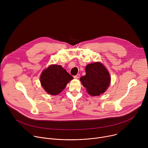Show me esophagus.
<instances>
[{"instance_id":"1","label":"esophagus","mask_w":148,"mask_h":148,"mask_svg":"<svg viewBox=\"0 0 148 148\" xmlns=\"http://www.w3.org/2000/svg\"><path fill=\"white\" fill-rule=\"evenodd\" d=\"M79 76H80V75H79V74H77L76 75L74 76V78H75V79H77V78H79Z\"/></svg>"}]
</instances>
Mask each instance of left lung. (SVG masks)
Here are the masks:
<instances>
[{"label": "left lung", "mask_w": 148, "mask_h": 148, "mask_svg": "<svg viewBox=\"0 0 148 148\" xmlns=\"http://www.w3.org/2000/svg\"><path fill=\"white\" fill-rule=\"evenodd\" d=\"M86 74L80 78L83 86L91 96L105 92L110 86L111 77L107 69L99 62L91 63L86 67Z\"/></svg>", "instance_id": "left-lung-1"}]
</instances>
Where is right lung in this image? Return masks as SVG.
Returning a JSON list of instances; mask_svg holds the SVG:
<instances>
[{
  "instance_id": "1",
  "label": "right lung",
  "mask_w": 148,
  "mask_h": 148,
  "mask_svg": "<svg viewBox=\"0 0 148 148\" xmlns=\"http://www.w3.org/2000/svg\"><path fill=\"white\" fill-rule=\"evenodd\" d=\"M73 79L61 66H50L41 73L40 82L45 90L50 95H57L64 90L67 83Z\"/></svg>"
}]
</instances>
